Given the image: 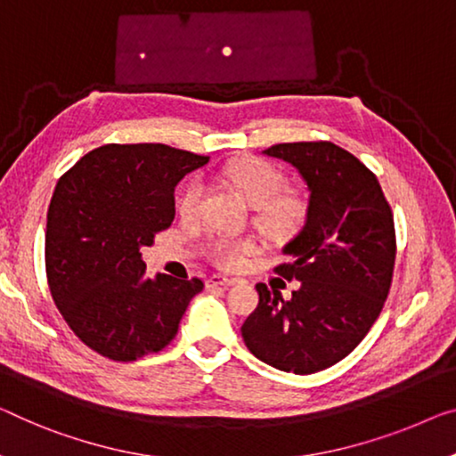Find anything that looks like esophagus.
<instances>
[{"instance_id":"1","label":"esophagus","mask_w":456,"mask_h":456,"mask_svg":"<svg viewBox=\"0 0 456 456\" xmlns=\"http://www.w3.org/2000/svg\"><path fill=\"white\" fill-rule=\"evenodd\" d=\"M207 289H215V287H233L237 284L235 278H227V276H221V274H213L207 278Z\"/></svg>"}]
</instances>
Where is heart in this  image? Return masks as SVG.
Masks as SVG:
<instances>
[{
	"label": "heart",
	"mask_w": 456,
	"mask_h": 456,
	"mask_svg": "<svg viewBox=\"0 0 456 456\" xmlns=\"http://www.w3.org/2000/svg\"><path fill=\"white\" fill-rule=\"evenodd\" d=\"M223 178L233 186L251 208H256V225L272 240H287L303 225L307 216V202L287 190L289 182L281 169L256 158L237 159L223 169ZM202 200V184L192 180L178 196V213L192 219ZM256 251L249 240H210L207 254L216 266L235 270Z\"/></svg>",
	"instance_id": "b5f03b06"
}]
</instances>
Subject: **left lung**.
Instances as JSON below:
<instances>
[{
    "label": "left lung",
    "mask_w": 456,
    "mask_h": 456,
    "mask_svg": "<svg viewBox=\"0 0 456 456\" xmlns=\"http://www.w3.org/2000/svg\"><path fill=\"white\" fill-rule=\"evenodd\" d=\"M264 155L293 166L309 190L305 225L274 270L293 297L256 284L260 303L241 336L278 370L311 375L350 354L383 309L395 266V225L377 175L330 141L281 142Z\"/></svg>",
    "instance_id": "8db88e82"
}]
</instances>
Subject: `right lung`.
Masks as SVG:
<instances>
[{"instance_id":"1","label":"right lung","mask_w":456,"mask_h":456,"mask_svg":"<svg viewBox=\"0 0 456 456\" xmlns=\"http://www.w3.org/2000/svg\"><path fill=\"white\" fill-rule=\"evenodd\" d=\"M207 161L161 142H110L59 178L46 215V278L54 305L87 348L131 362L178 334L205 284L147 278L141 248L172 225L175 184Z\"/></svg>"}]
</instances>
